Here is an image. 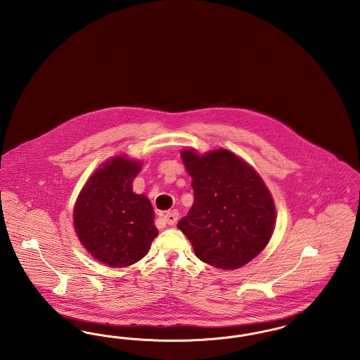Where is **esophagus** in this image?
Returning <instances> with one entry per match:
<instances>
[{
  "instance_id": "esophagus-1",
  "label": "esophagus",
  "mask_w": 360,
  "mask_h": 360,
  "mask_svg": "<svg viewBox=\"0 0 360 360\" xmlns=\"http://www.w3.org/2000/svg\"><path fill=\"white\" fill-rule=\"evenodd\" d=\"M178 217H179V212H178L176 209H174V210H169V212L163 216V220L169 224V225H174V224L176 223Z\"/></svg>"
}]
</instances>
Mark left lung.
I'll use <instances>...</instances> for the list:
<instances>
[{
    "label": "left lung",
    "instance_id": "obj_1",
    "mask_svg": "<svg viewBox=\"0 0 360 360\" xmlns=\"http://www.w3.org/2000/svg\"><path fill=\"white\" fill-rule=\"evenodd\" d=\"M194 204L178 228L198 259L235 270L259 255L274 232L275 206L263 179L228 150L198 155L184 150Z\"/></svg>",
    "mask_w": 360,
    "mask_h": 360
}]
</instances>
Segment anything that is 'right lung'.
<instances>
[{
    "label": "right lung",
    "mask_w": 360,
    "mask_h": 360,
    "mask_svg": "<svg viewBox=\"0 0 360 360\" xmlns=\"http://www.w3.org/2000/svg\"><path fill=\"white\" fill-rule=\"evenodd\" d=\"M141 166L115 156L86 182L74 207V228L82 245L98 262L127 267L146 257L158 235L147 195L132 182Z\"/></svg>",
    "instance_id": "obj_1"
}]
</instances>
